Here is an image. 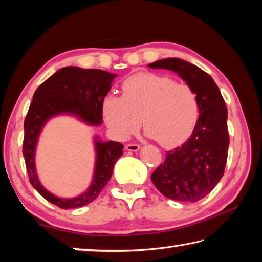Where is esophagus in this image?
<instances>
[{"instance_id": "esophagus-1", "label": "esophagus", "mask_w": 262, "mask_h": 262, "mask_svg": "<svg viewBox=\"0 0 262 262\" xmlns=\"http://www.w3.org/2000/svg\"><path fill=\"white\" fill-rule=\"evenodd\" d=\"M141 147L137 143H128L126 144V149L128 151H137Z\"/></svg>"}]
</instances>
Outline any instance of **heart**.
<instances>
[{
  "label": "heart",
  "mask_w": 262,
  "mask_h": 262,
  "mask_svg": "<svg viewBox=\"0 0 262 262\" xmlns=\"http://www.w3.org/2000/svg\"><path fill=\"white\" fill-rule=\"evenodd\" d=\"M122 96L108 94L101 103L106 125L119 139H127L141 125L164 148L188 139L200 115V103L192 86L166 75L137 73L121 84Z\"/></svg>",
  "instance_id": "1"
}]
</instances>
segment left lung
<instances>
[{
  "label": "left lung",
  "instance_id": "left-lung-1",
  "mask_svg": "<svg viewBox=\"0 0 262 262\" xmlns=\"http://www.w3.org/2000/svg\"><path fill=\"white\" fill-rule=\"evenodd\" d=\"M154 69L173 70L196 92L200 115L189 139L170 151L151 174L164 196L181 202H196L214 189L224 174L228 159V108L210 75L177 57L148 64Z\"/></svg>",
  "mask_w": 262,
  "mask_h": 262
}]
</instances>
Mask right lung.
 <instances>
[{
	"instance_id": "1",
	"label": "right lung",
	"mask_w": 262,
	"mask_h": 262,
	"mask_svg": "<svg viewBox=\"0 0 262 262\" xmlns=\"http://www.w3.org/2000/svg\"><path fill=\"white\" fill-rule=\"evenodd\" d=\"M115 77L100 69L66 67L46 79L33 95L24 120L23 156L31 185L42 198L61 209L78 208L96 200L108 183L114 164L122 155L120 142H96L97 162L94 181L85 193L75 199H60L42 187L34 168V150L38 135L48 119L60 113L76 114L90 125H100L103 120L101 103Z\"/></svg>"
}]
</instances>
